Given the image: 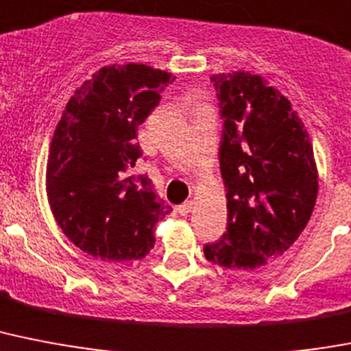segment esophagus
Here are the masks:
<instances>
[{
	"mask_svg": "<svg viewBox=\"0 0 351 351\" xmlns=\"http://www.w3.org/2000/svg\"><path fill=\"white\" fill-rule=\"evenodd\" d=\"M191 209H193V202H191V200L184 202V204H182V205H178V207H176V210H178V213H180L182 216L189 215V213H191Z\"/></svg>",
	"mask_w": 351,
	"mask_h": 351,
	"instance_id": "obj_1",
	"label": "esophagus"
}]
</instances>
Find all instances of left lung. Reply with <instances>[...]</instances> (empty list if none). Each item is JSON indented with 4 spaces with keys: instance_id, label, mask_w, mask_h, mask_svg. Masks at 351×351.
Wrapping results in <instances>:
<instances>
[{
    "instance_id": "obj_1",
    "label": "left lung",
    "mask_w": 351,
    "mask_h": 351,
    "mask_svg": "<svg viewBox=\"0 0 351 351\" xmlns=\"http://www.w3.org/2000/svg\"><path fill=\"white\" fill-rule=\"evenodd\" d=\"M210 81L223 119L227 232L204 254L225 269H256L283 254L308 223L319 189L314 149L289 99L265 79L234 72Z\"/></svg>"
}]
</instances>
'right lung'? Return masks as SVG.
<instances>
[{"mask_svg": "<svg viewBox=\"0 0 351 351\" xmlns=\"http://www.w3.org/2000/svg\"><path fill=\"white\" fill-rule=\"evenodd\" d=\"M171 73L146 64L104 66L68 101L53 133L47 195L75 247L106 261L142 259L156 221L171 213L146 175L136 130L160 102Z\"/></svg>", "mask_w": 351, "mask_h": 351, "instance_id": "right-lung-1", "label": "right lung"}]
</instances>
